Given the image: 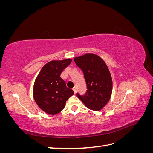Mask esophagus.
Instances as JSON below:
<instances>
[{"label":"esophagus","instance_id":"1","mask_svg":"<svg viewBox=\"0 0 153 153\" xmlns=\"http://www.w3.org/2000/svg\"><path fill=\"white\" fill-rule=\"evenodd\" d=\"M73 90L74 92H75V94H76V89L75 87H74L73 88Z\"/></svg>","mask_w":153,"mask_h":153}]
</instances>
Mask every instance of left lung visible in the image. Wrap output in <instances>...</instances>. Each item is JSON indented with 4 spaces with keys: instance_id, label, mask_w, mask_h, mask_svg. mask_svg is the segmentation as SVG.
Wrapping results in <instances>:
<instances>
[{
    "instance_id": "obj_1",
    "label": "left lung",
    "mask_w": 153,
    "mask_h": 153,
    "mask_svg": "<svg viewBox=\"0 0 153 153\" xmlns=\"http://www.w3.org/2000/svg\"><path fill=\"white\" fill-rule=\"evenodd\" d=\"M76 66L84 73L87 91L84 96L76 95L85 106L98 111L107 104L112 91V80L109 69L98 55L87 53L74 59Z\"/></svg>"
}]
</instances>
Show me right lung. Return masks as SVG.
Returning <instances> with one entry per match:
<instances>
[{"mask_svg":"<svg viewBox=\"0 0 153 153\" xmlns=\"http://www.w3.org/2000/svg\"><path fill=\"white\" fill-rule=\"evenodd\" d=\"M71 61L68 59L50 61L42 68L36 78L33 88L34 99L46 113L51 115L59 113L65 106L68 99L74 94L61 78V73Z\"/></svg>","mask_w":153,"mask_h":153,"instance_id":"1","label":"right lung"}]
</instances>
